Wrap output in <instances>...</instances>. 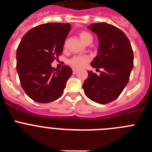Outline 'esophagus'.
I'll use <instances>...</instances> for the list:
<instances>
[{
  "label": "esophagus",
  "mask_w": 152,
  "mask_h": 152,
  "mask_svg": "<svg viewBox=\"0 0 152 152\" xmlns=\"http://www.w3.org/2000/svg\"><path fill=\"white\" fill-rule=\"evenodd\" d=\"M77 69H75V68H73V74L74 75H75V74L77 73Z\"/></svg>",
  "instance_id": "esophagus-1"
}]
</instances>
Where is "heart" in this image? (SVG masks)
I'll return each mask as SVG.
<instances>
[{"label": "heart", "instance_id": "b5f03b06", "mask_svg": "<svg viewBox=\"0 0 152 152\" xmlns=\"http://www.w3.org/2000/svg\"><path fill=\"white\" fill-rule=\"evenodd\" d=\"M80 39L84 42V43L88 44L91 43L93 41V36L90 33L87 31H81L79 33ZM64 47H66V42H64ZM91 56H87V55H83V56H75L68 60V64L74 68H83L87 66V64L91 61Z\"/></svg>", "mask_w": 152, "mask_h": 152}]
</instances>
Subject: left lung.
I'll return each mask as SVG.
<instances>
[{"mask_svg": "<svg viewBox=\"0 0 152 152\" xmlns=\"http://www.w3.org/2000/svg\"><path fill=\"white\" fill-rule=\"evenodd\" d=\"M88 28L96 33L100 42L98 54L91 65L103 71L100 75L88 72L83 89L91 100L106 104L116 100L128 84L133 68V51L128 37L113 25L98 23Z\"/></svg>", "mask_w": 152, "mask_h": 152, "instance_id": "left-lung-1", "label": "left lung"}]
</instances>
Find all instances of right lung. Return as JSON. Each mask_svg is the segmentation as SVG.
<instances>
[{"label": "right lung", "mask_w": 152, "mask_h": 152, "mask_svg": "<svg viewBox=\"0 0 152 152\" xmlns=\"http://www.w3.org/2000/svg\"><path fill=\"white\" fill-rule=\"evenodd\" d=\"M71 24L49 23L29 29L17 50V70L27 96L38 103H50L62 95L72 75L70 67L51 66L63 50Z\"/></svg>", "instance_id": "obj_1"}]
</instances>
